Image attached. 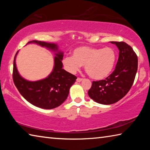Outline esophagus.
<instances>
[{"label": "esophagus", "instance_id": "obj_1", "mask_svg": "<svg viewBox=\"0 0 150 150\" xmlns=\"http://www.w3.org/2000/svg\"><path fill=\"white\" fill-rule=\"evenodd\" d=\"M83 79H82V78H79V77H78L77 79V82H81V81H83Z\"/></svg>", "mask_w": 150, "mask_h": 150}]
</instances>
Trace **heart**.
Here are the masks:
<instances>
[{
	"instance_id": "heart-1",
	"label": "heart",
	"mask_w": 150,
	"mask_h": 150,
	"mask_svg": "<svg viewBox=\"0 0 150 150\" xmlns=\"http://www.w3.org/2000/svg\"><path fill=\"white\" fill-rule=\"evenodd\" d=\"M116 59L115 51L111 47L80 46L73 50L72 57H65L63 63L71 73H75L81 65H84L85 71L91 78L102 80L112 71Z\"/></svg>"
}]
</instances>
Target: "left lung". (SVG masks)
Listing matches in <instances>:
<instances>
[{
	"label": "left lung",
	"instance_id": "left-lung-1",
	"mask_svg": "<svg viewBox=\"0 0 150 150\" xmlns=\"http://www.w3.org/2000/svg\"><path fill=\"white\" fill-rule=\"evenodd\" d=\"M119 50L112 73L105 80L93 81L88 95L96 103L112 105L125 96L132 86L138 70V57L131 46L123 42H110Z\"/></svg>",
	"mask_w": 150,
	"mask_h": 150
}]
</instances>
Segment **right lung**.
<instances>
[{
    "label": "right lung",
    "instance_id": "1",
    "mask_svg": "<svg viewBox=\"0 0 150 150\" xmlns=\"http://www.w3.org/2000/svg\"><path fill=\"white\" fill-rule=\"evenodd\" d=\"M28 44H35L55 52L52 71L45 79L36 81L25 79L18 73L15 55L13 65V81L21 95L32 105L44 109H52L60 106L67 99L69 89L77 77L63 69V52L54 43L33 40Z\"/></svg>",
    "mask_w": 150,
    "mask_h": 150
}]
</instances>
